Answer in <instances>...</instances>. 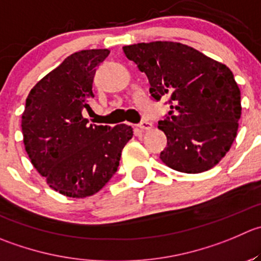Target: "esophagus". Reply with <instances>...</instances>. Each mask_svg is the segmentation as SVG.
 <instances>
[{
    "mask_svg": "<svg viewBox=\"0 0 261 261\" xmlns=\"http://www.w3.org/2000/svg\"><path fill=\"white\" fill-rule=\"evenodd\" d=\"M139 127L144 131H148L153 127V122L150 120H143L140 123H139Z\"/></svg>",
    "mask_w": 261,
    "mask_h": 261,
    "instance_id": "1",
    "label": "esophagus"
}]
</instances>
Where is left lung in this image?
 <instances>
[{
    "instance_id": "left-lung-1",
    "label": "left lung",
    "mask_w": 261,
    "mask_h": 261,
    "mask_svg": "<svg viewBox=\"0 0 261 261\" xmlns=\"http://www.w3.org/2000/svg\"><path fill=\"white\" fill-rule=\"evenodd\" d=\"M123 52L146 75L153 99H168L171 111L158 122L167 136L162 162L184 173L218 164L241 117V93L231 70L176 42L138 43Z\"/></svg>"
}]
</instances>
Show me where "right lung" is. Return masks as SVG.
<instances>
[{"label": "right lung", "instance_id": "1", "mask_svg": "<svg viewBox=\"0 0 261 261\" xmlns=\"http://www.w3.org/2000/svg\"><path fill=\"white\" fill-rule=\"evenodd\" d=\"M108 49L72 53L30 90L21 116L24 145L49 187L69 198L99 191L120 164L131 126L88 125L93 80Z\"/></svg>", "mask_w": 261, "mask_h": 261}]
</instances>
